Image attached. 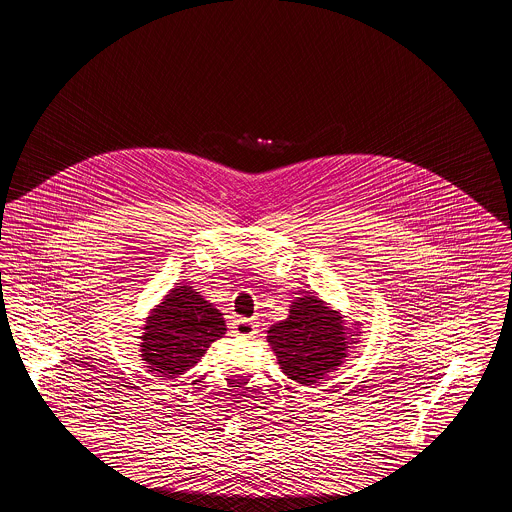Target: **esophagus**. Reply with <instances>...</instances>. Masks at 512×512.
<instances>
[{
  "label": "esophagus",
  "mask_w": 512,
  "mask_h": 512,
  "mask_svg": "<svg viewBox=\"0 0 512 512\" xmlns=\"http://www.w3.org/2000/svg\"><path fill=\"white\" fill-rule=\"evenodd\" d=\"M232 328L236 336H244V338H253L257 334V322H253L251 318H236Z\"/></svg>",
  "instance_id": "1"
}]
</instances>
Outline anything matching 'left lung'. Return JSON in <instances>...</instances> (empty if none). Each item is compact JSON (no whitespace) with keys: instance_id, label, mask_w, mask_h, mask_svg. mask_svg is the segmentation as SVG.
Listing matches in <instances>:
<instances>
[{"instance_id":"1","label":"left lung","mask_w":512,"mask_h":512,"mask_svg":"<svg viewBox=\"0 0 512 512\" xmlns=\"http://www.w3.org/2000/svg\"><path fill=\"white\" fill-rule=\"evenodd\" d=\"M338 311L326 307L315 295L297 297L290 315L268 330L267 341L276 353L282 372L303 386L318 384L338 370L355 340L341 324Z\"/></svg>"}]
</instances>
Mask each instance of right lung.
Here are the masks:
<instances>
[{
  "label": "right lung",
  "instance_id": "right-lung-1",
  "mask_svg": "<svg viewBox=\"0 0 512 512\" xmlns=\"http://www.w3.org/2000/svg\"><path fill=\"white\" fill-rule=\"evenodd\" d=\"M226 334V322L213 303L192 286H176L151 309L140 336L142 361L151 372L176 378L205 355L209 345Z\"/></svg>",
  "mask_w": 512,
  "mask_h": 512
}]
</instances>
